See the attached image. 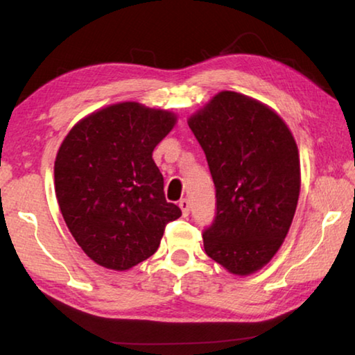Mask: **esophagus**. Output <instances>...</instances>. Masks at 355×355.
<instances>
[{
	"instance_id": "esophagus-1",
	"label": "esophagus",
	"mask_w": 355,
	"mask_h": 355,
	"mask_svg": "<svg viewBox=\"0 0 355 355\" xmlns=\"http://www.w3.org/2000/svg\"><path fill=\"white\" fill-rule=\"evenodd\" d=\"M178 207L182 208L183 216H188V214H189V211H191V203H189L188 199H182V200H180V202H178Z\"/></svg>"
}]
</instances>
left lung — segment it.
Listing matches in <instances>:
<instances>
[{
  "label": "left lung",
  "mask_w": 355,
  "mask_h": 355,
  "mask_svg": "<svg viewBox=\"0 0 355 355\" xmlns=\"http://www.w3.org/2000/svg\"><path fill=\"white\" fill-rule=\"evenodd\" d=\"M188 125L216 188V216L203 230V248L228 272L254 274L280 249L296 211V141L271 107L230 91L213 97Z\"/></svg>",
  "instance_id": "8db88e82"
}]
</instances>
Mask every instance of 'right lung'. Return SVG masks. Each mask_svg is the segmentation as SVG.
Listing matches in <instances>:
<instances>
[{
    "mask_svg": "<svg viewBox=\"0 0 355 355\" xmlns=\"http://www.w3.org/2000/svg\"><path fill=\"white\" fill-rule=\"evenodd\" d=\"M175 114L125 101L92 112L65 136L55 161L59 208L78 245L107 269L127 271L159 248L182 209L164 197L153 148Z\"/></svg>",
    "mask_w": 355,
    "mask_h": 355,
    "instance_id": "right-lung-1",
    "label": "right lung"
}]
</instances>
